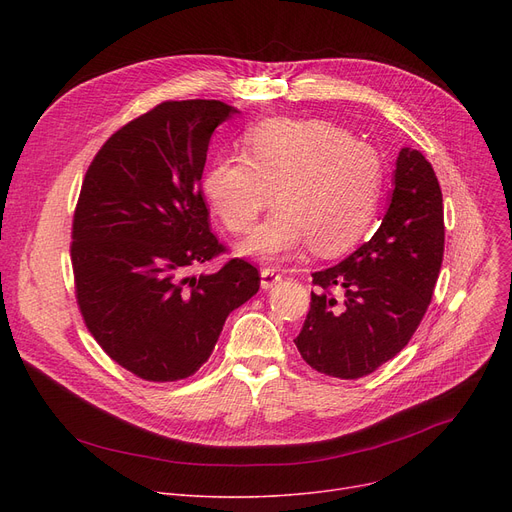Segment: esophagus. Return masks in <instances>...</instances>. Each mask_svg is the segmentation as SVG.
Returning a JSON list of instances; mask_svg holds the SVG:
<instances>
[{"instance_id":"obj_1","label":"esophagus","mask_w":512,"mask_h":512,"mask_svg":"<svg viewBox=\"0 0 512 512\" xmlns=\"http://www.w3.org/2000/svg\"><path fill=\"white\" fill-rule=\"evenodd\" d=\"M280 280H282V274L274 270V267H263L261 270V288H272Z\"/></svg>"}]
</instances>
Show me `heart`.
I'll return each instance as SVG.
<instances>
[{
	"instance_id": "obj_1",
	"label": "heart",
	"mask_w": 512,
	"mask_h": 512,
	"mask_svg": "<svg viewBox=\"0 0 512 512\" xmlns=\"http://www.w3.org/2000/svg\"><path fill=\"white\" fill-rule=\"evenodd\" d=\"M382 180L380 153L344 128L321 118H274L245 134V155L213 161L203 191L234 234L247 232L276 195L278 207L240 253L278 261L309 240L321 255L353 247L378 209Z\"/></svg>"
}]
</instances>
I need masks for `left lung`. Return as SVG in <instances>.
<instances>
[{"label": "left lung", "instance_id": "1", "mask_svg": "<svg viewBox=\"0 0 512 512\" xmlns=\"http://www.w3.org/2000/svg\"><path fill=\"white\" fill-rule=\"evenodd\" d=\"M444 257V205L432 164L400 149L384 220L365 245L313 274L301 357L340 380L373 373L405 348L432 303Z\"/></svg>", "mask_w": 512, "mask_h": 512}]
</instances>
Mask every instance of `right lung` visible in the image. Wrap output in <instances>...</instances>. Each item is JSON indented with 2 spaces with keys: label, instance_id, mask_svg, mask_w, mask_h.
<instances>
[{
  "label": "right lung",
  "instance_id": "add662e5",
  "mask_svg": "<svg viewBox=\"0 0 512 512\" xmlns=\"http://www.w3.org/2000/svg\"><path fill=\"white\" fill-rule=\"evenodd\" d=\"M232 114L215 99L164 101L116 130L85 174L72 222L76 303L97 344L147 382L193 375L226 317L259 290L257 267L211 234L201 176L213 130Z\"/></svg>",
  "mask_w": 512,
  "mask_h": 512
}]
</instances>
